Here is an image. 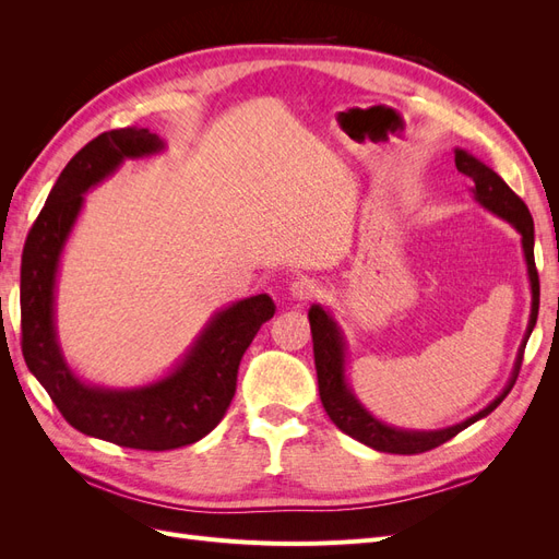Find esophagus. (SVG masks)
Listing matches in <instances>:
<instances>
[{
    "mask_svg": "<svg viewBox=\"0 0 559 559\" xmlns=\"http://www.w3.org/2000/svg\"><path fill=\"white\" fill-rule=\"evenodd\" d=\"M289 294H292L296 300H310V298H314V296L319 294V284H317L312 277L302 275V277H298V280L292 282Z\"/></svg>",
    "mask_w": 559,
    "mask_h": 559,
    "instance_id": "34e87169",
    "label": "esophagus"
}]
</instances>
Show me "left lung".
<instances>
[{
	"mask_svg": "<svg viewBox=\"0 0 559 559\" xmlns=\"http://www.w3.org/2000/svg\"><path fill=\"white\" fill-rule=\"evenodd\" d=\"M454 165L460 170L468 183L473 186V198H476L485 210L492 214L501 216L503 222H509L520 235H522V251H524V261H527V273H530V286H532V314H530V324L527 333H524V341L518 349V359L513 366V376L509 384L503 386V392L473 417L460 421V425L448 427V429H438V431H408V429H396V427H386L384 421L370 415L359 399L352 394V389L345 382V341L343 333L337 329L333 317L321 308L312 306L308 317H310V329H312V345H314V368H317V382H319V399L321 405H324L326 415L331 417L333 425L341 429L343 433L352 436L354 441H359L368 448H373L378 452H392V454H419L433 450L438 445H443L450 438H454L466 427H471L473 421H478L492 413L497 405L509 396L513 389L520 366H522V354L524 347H527L530 335L534 331L536 317H538V296H540V286H538V273H536V263H534V222L532 214L524 205L522 198H518L509 183H506L492 167H487L480 163L476 156L466 154L464 148H454Z\"/></svg>",
	"mask_w": 559,
	"mask_h": 559,
	"instance_id": "8db88e82",
	"label": "left lung"
}]
</instances>
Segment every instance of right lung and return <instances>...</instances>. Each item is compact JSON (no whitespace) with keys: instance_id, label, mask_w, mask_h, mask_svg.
Listing matches in <instances>:
<instances>
[{"instance_id":"1","label":"right lung","mask_w":559,"mask_h":559,"mask_svg":"<svg viewBox=\"0 0 559 559\" xmlns=\"http://www.w3.org/2000/svg\"><path fill=\"white\" fill-rule=\"evenodd\" d=\"M158 134L121 128L97 134L67 163L32 224L21 263L23 357L70 425L132 450H175L207 436L224 419L238 386V368L253 335L275 314L267 294L216 312L170 376L134 389L81 382L67 366L58 335L53 292L62 247L83 205V193L116 173L126 158L163 151Z\"/></svg>"}]
</instances>
